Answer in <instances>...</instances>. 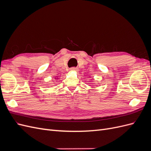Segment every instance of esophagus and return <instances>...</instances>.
Instances as JSON below:
<instances>
[{"label":"esophagus","instance_id":"esophagus-1","mask_svg":"<svg viewBox=\"0 0 151 151\" xmlns=\"http://www.w3.org/2000/svg\"><path fill=\"white\" fill-rule=\"evenodd\" d=\"M77 68H76V67H72V68H70L71 70H77Z\"/></svg>","mask_w":151,"mask_h":151}]
</instances>
